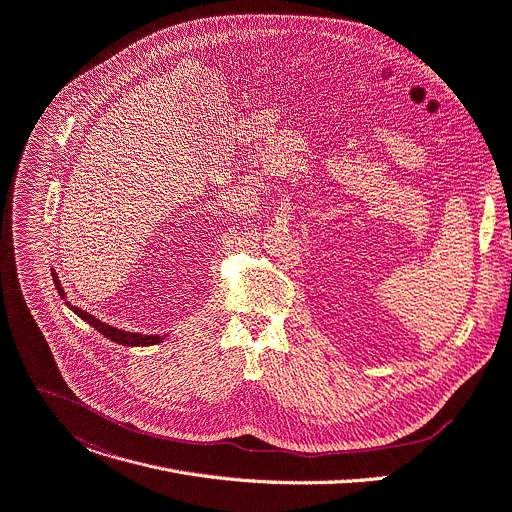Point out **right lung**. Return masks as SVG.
I'll return each instance as SVG.
<instances>
[{
    "instance_id": "1",
    "label": "right lung",
    "mask_w": 512,
    "mask_h": 512,
    "mask_svg": "<svg viewBox=\"0 0 512 512\" xmlns=\"http://www.w3.org/2000/svg\"><path fill=\"white\" fill-rule=\"evenodd\" d=\"M53 282H55V288H57V292H59V296L65 300V290L61 288V282H59V277H57V273L53 271ZM81 320H85V322H89L91 327H94L98 333H102L104 337H108L110 341H114V343H118V345H126V347H147V345H157V343H163V339L167 337V335H141V333H130V331H122V329H114V327H110V324H106V322H102V320H98L96 316H91V314H87L85 310H81V308H77V306H71L69 302H65Z\"/></svg>"
}]
</instances>
